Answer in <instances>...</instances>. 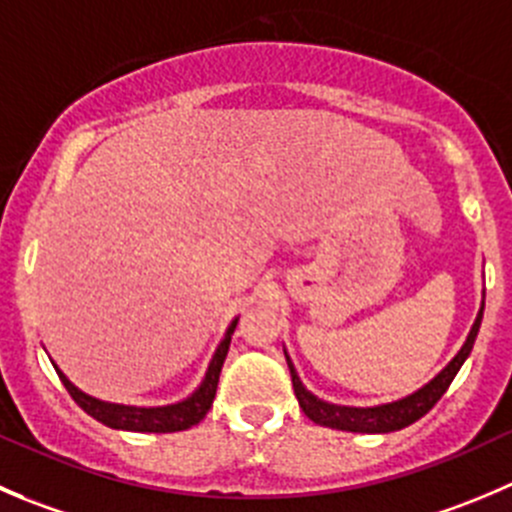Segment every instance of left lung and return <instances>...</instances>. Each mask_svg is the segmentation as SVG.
<instances>
[{
  "label": "left lung",
  "mask_w": 512,
  "mask_h": 512,
  "mask_svg": "<svg viewBox=\"0 0 512 512\" xmlns=\"http://www.w3.org/2000/svg\"><path fill=\"white\" fill-rule=\"evenodd\" d=\"M480 320H483V307H480L478 320L473 322V330H470L465 345L460 347V352L453 357V362H450V365L445 367L435 380H430L423 390L408 395L405 400H398V403H390V405H380V408H340V405L322 403V400H317L315 395H310L305 388H302V382L300 377H297L295 367H292V362L287 360V365H290V375H292V388H295L297 400H300L302 413H305L312 423L325 425V428L347 430V433H393V430L408 428V425H413L415 420L423 418L428 410H433V405L438 403V400L445 395V390L450 388V382L455 380V375H458V370L463 367V362L468 360L470 350H473L475 337H478V330H480Z\"/></svg>",
  "instance_id": "8db88e82"
}]
</instances>
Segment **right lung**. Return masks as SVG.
<instances>
[{"label": "right lung", "mask_w": 512, "mask_h": 512, "mask_svg": "<svg viewBox=\"0 0 512 512\" xmlns=\"http://www.w3.org/2000/svg\"><path fill=\"white\" fill-rule=\"evenodd\" d=\"M237 320L232 322L230 330H227L225 340L217 347L215 357L210 362V370H207L205 380H202L200 388L190 395L187 400L177 405H167V408H130V405H112L102 403V400H94L89 395H84L82 390H77L62 372L57 370L59 380L67 388V393L72 395L74 403L84 410L87 415H92L99 423L109 425V428L117 430H135V433H177V430H187L192 425L200 423L207 415V410L212 408V400L217 393V382H220L222 362H225L227 350H230L232 332H235Z\"/></svg>", "instance_id": "right-lung-1"}]
</instances>
